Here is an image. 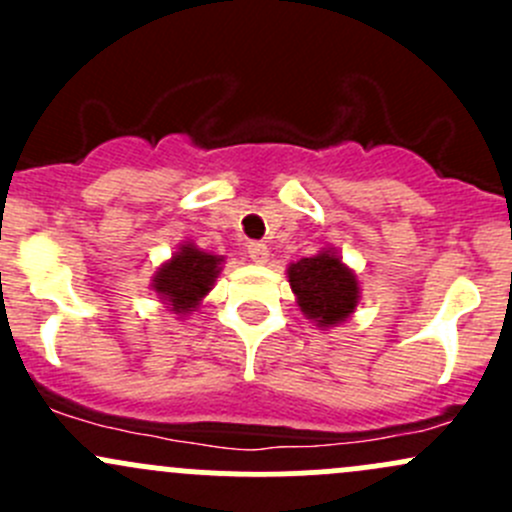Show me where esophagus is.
Here are the masks:
<instances>
[{
  "instance_id": "1",
  "label": "esophagus",
  "mask_w": 512,
  "mask_h": 512,
  "mask_svg": "<svg viewBox=\"0 0 512 512\" xmlns=\"http://www.w3.org/2000/svg\"><path fill=\"white\" fill-rule=\"evenodd\" d=\"M247 255H250V260L257 262V265H265L267 257H270V247H267L265 242H250V245H247Z\"/></svg>"
}]
</instances>
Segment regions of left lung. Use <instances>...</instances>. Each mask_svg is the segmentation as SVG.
I'll return each instance as SVG.
<instances>
[{
    "instance_id": "1",
    "label": "left lung",
    "mask_w": 512,
    "mask_h": 512,
    "mask_svg": "<svg viewBox=\"0 0 512 512\" xmlns=\"http://www.w3.org/2000/svg\"><path fill=\"white\" fill-rule=\"evenodd\" d=\"M287 277L299 309L317 327H337L352 317L359 302V280L337 252L322 250L302 257L287 267Z\"/></svg>"
}]
</instances>
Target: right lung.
<instances>
[{
    "instance_id": "add662e5",
    "label": "right lung",
    "mask_w": 512,
    "mask_h": 512,
    "mask_svg": "<svg viewBox=\"0 0 512 512\" xmlns=\"http://www.w3.org/2000/svg\"><path fill=\"white\" fill-rule=\"evenodd\" d=\"M223 257L203 252L193 242H185L178 247L168 262L158 267L153 277V289L160 297V302L168 304L173 314L195 312L203 302L205 294L215 285V277L220 275Z\"/></svg>"
}]
</instances>
